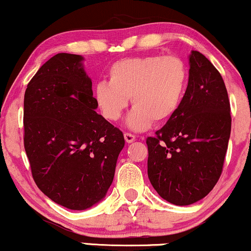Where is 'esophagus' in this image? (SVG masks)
Listing matches in <instances>:
<instances>
[{"label": "esophagus", "mask_w": 251, "mask_h": 251, "mask_svg": "<svg viewBox=\"0 0 251 251\" xmlns=\"http://www.w3.org/2000/svg\"><path fill=\"white\" fill-rule=\"evenodd\" d=\"M124 138H125L126 143H128V144L133 143V141L135 140V135L129 133V132H125V133H124Z\"/></svg>", "instance_id": "1"}]
</instances>
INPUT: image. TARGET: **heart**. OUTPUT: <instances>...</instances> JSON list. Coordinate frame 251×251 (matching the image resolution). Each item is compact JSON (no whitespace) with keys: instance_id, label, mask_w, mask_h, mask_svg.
Wrapping results in <instances>:
<instances>
[{"instance_id":"obj_1","label":"heart","mask_w":251,"mask_h":251,"mask_svg":"<svg viewBox=\"0 0 251 251\" xmlns=\"http://www.w3.org/2000/svg\"><path fill=\"white\" fill-rule=\"evenodd\" d=\"M188 83V69L177 56L129 57L113 63L108 81H99L93 98L101 116L110 122L122 117L129 97L134 108L127 125L144 131L153 122H168L179 110Z\"/></svg>"}]
</instances>
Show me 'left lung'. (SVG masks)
<instances>
[{
    "instance_id": "left-lung-1",
    "label": "left lung",
    "mask_w": 251,
    "mask_h": 251,
    "mask_svg": "<svg viewBox=\"0 0 251 251\" xmlns=\"http://www.w3.org/2000/svg\"><path fill=\"white\" fill-rule=\"evenodd\" d=\"M188 85L176 113L146 139L149 179L166 201L188 206L221 176L230 137V102L225 81L199 51L189 56Z\"/></svg>"
}]
</instances>
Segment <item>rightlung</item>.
Returning a JSON list of instances; mask_svg holds the SVG:
<instances>
[{"mask_svg": "<svg viewBox=\"0 0 251 251\" xmlns=\"http://www.w3.org/2000/svg\"><path fill=\"white\" fill-rule=\"evenodd\" d=\"M83 57L57 53L39 68L24 95V150L36 185L72 210L106 195L123 132L96 112Z\"/></svg>", "mask_w": 251, "mask_h": 251, "instance_id": "right-lung-1", "label": "right lung"}]
</instances>
